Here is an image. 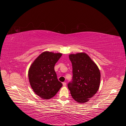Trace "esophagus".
Segmentation results:
<instances>
[{
  "label": "esophagus",
  "instance_id": "obj_1",
  "mask_svg": "<svg viewBox=\"0 0 126 126\" xmlns=\"http://www.w3.org/2000/svg\"><path fill=\"white\" fill-rule=\"evenodd\" d=\"M63 86H66V82H63Z\"/></svg>",
  "mask_w": 126,
  "mask_h": 126
}]
</instances>
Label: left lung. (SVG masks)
Instances as JSON below:
<instances>
[{
    "label": "left lung",
    "instance_id": "left-lung-1",
    "mask_svg": "<svg viewBox=\"0 0 126 126\" xmlns=\"http://www.w3.org/2000/svg\"><path fill=\"white\" fill-rule=\"evenodd\" d=\"M73 67V79L68 87L72 97L77 102L88 101L97 93L101 74L97 66L85 53L69 55Z\"/></svg>",
    "mask_w": 126,
    "mask_h": 126
}]
</instances>
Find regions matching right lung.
I'll return each instance as SVG.
<instances>
[{
  "instance_id": "right-lung-1",
  "label": "right lung",
  "mask_w": 126,
  "mask_h": 126,
  "mask_svg": "<svg viewBox=\"0 0 126 126\" xmlns=\"http://www.w3.org/2000/svg\"><path fill=\"white\" fill-rule=\"evenodd\" d=\"M61 56L60 53L44 52L29 69L28 76L31 88L35 94L45 100L53 97L62 87L54 69Z\"/></svg>"
}]
</instances>
